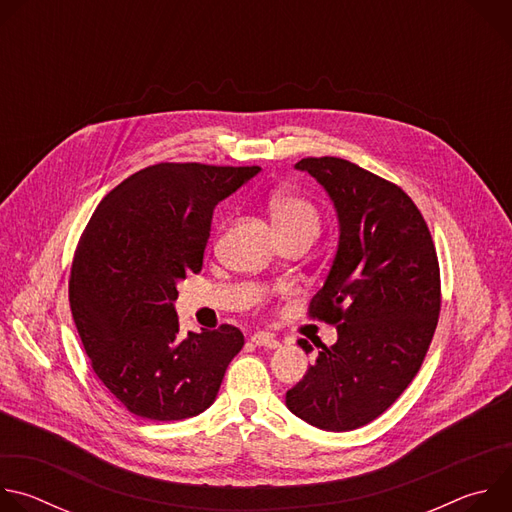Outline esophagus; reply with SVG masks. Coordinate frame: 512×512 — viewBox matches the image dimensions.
I'll use <instances>...</instances> for the list:
<instances>
[{
	"label": "esophagus",
	"mask_w": 512,
	"mask_h": 512,
	"mask_svg": "<svg viewBox=\"0 0 512 512\" xmlns=\"http://www.w3.org/2000/svg\"><path fill=\"white\" fill-rule=\"evenodd\" d=\"M251 342H253L255 346H263V348H267V350L279 348V340H277L273 334H269V332H257V334H253V336H251Z\"/></svg>",
	"instance_id": "obj_1"
}]
</instances>
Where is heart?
Listing matches in <instances>:
<instances>
[{
    "label": "heart",
    "instance_id": "1",
    "mask_svg": "<svg viewBox=\"0 0 512 512\" xmlns=\"http://www.w3.org/2000/svg\"><path fill=\"white\" fill-rule=\"evenodd\" d=\"M267 210L279 237L291 233L316 235L320 229L318 208L300 194H273L267 204Z\"/></svg>",
    "mask_w": 512,
    "mask_h": 512
}]
</instances>
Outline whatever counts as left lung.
<instances>
[{"instance_id":"1","label":"left lung","mask_w":512,"mask_h":512,"mask_svg":"<svg viewBox=\"0 0 512 512\" xmlns=\"http://www.w3.org/2000/svg\"><path fill=\"white\" fill-rule=\"evenodd\" d=\"M296 168L324 186L338 214L336 257L308 310L334 324L338 340L320 342L285 405L314 427L350 431L387 411L421 369L442 306L440 263L419 208L397 184L330 156Z\"/></svg>"}]
</instances>
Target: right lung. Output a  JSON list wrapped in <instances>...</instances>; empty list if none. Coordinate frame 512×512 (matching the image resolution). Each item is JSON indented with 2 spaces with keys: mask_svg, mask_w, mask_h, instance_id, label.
I'll return each instance as SVG.
<instances>
[{
  "mask_svg": "<svg viewBox=\"0 0 512 512\" xmlns=\"http://www.w3.org/2000/svg\"><path fill=\"white\" fill-rule=\"evenodd\" d=\"M259 166L156 164L97 206L72 259L68 300L91 367L137 417L178 421L208 409L243 332L180 336L178 281L202 269L214 206Z\"/></svg>",
  "mask_w": 512,
  "mask_h": 512,
  "instance_id": "right-lung-1",
  "label": "right lung"
}]
</instances>
